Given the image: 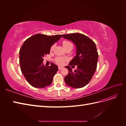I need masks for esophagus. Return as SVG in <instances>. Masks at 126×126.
<instances>
[{"instance_id":"1","label":"esophagus","mask_w":126,"mask_h":126,"mask_svg":"<svg viewBox=\"0 0 126 126\" xmlns=\"http://www.w3.org/2000/svg\"><path fill=\"white\" fill-rule=\"evenodd\" d=\"M63 67H60V66H59L58 67V70H61L62 69H63Z\"/></svg>"}]
</instances>
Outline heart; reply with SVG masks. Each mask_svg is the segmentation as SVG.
Listing matches in <instances>:
<instances>
[{"label":"heart","instance_id":"heart-1","mask_svg":"<svg viewBox=\"0 0 126 126\" xmlns=\"http://www.w3.org/2000/svg\"><path fill=\"white\" fill-rule=\"evenodd\" d=\"M63 45L64 48L68 46L73 47V45H72V44L70 41L68 40H63ZM54 48H55V45H52L51 47H50V51H52L54 50ZM67 60V59L66 58H63V57H57V58H56V59H55V62L56 63L59 64V65H63V63L65 62H66Z\"/></svg>","mask_w":126,"mask_h":126}]
</instances>
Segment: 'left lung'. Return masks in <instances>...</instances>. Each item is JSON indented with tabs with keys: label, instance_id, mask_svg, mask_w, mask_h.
Segmentation results:
<instances>
[{
	"label": "left lung",
	"instance_id": "8db88e82",
	"mask_svg": "<svg viewBox=\"0 0 126 126\" xmlns=\"http://www.w3.org/2000/svg\"><path fill=\"white\" fill-rule=\"evenodd\" d=\"M64 38L73 41L77 48L76 56L66 66L68 74L64 78L66 84L75 88H82L89 82L97 69L98 54L94 42L83 34L62 35ZM78 66L74 72L70 65Z\"/></svg>",
	"mask_w": 126,
	"mask_h": 126
}]
</instances>
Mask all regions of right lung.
<instances>
[{
    "instance_id": "obj_1",
    "label": "right lung",
    "mask_w": 126,
    "mask_h": 126,
    "mask_svg": "<svg viewBox=\"0 0 126 126\" xmlns=\"http://www.w3.org/2000/svg\"><path fill=\"white\" fill-rule=\"evenodd\" d=\"M62 35L47 36L38 33L27 39L19 50L20 69L29 84L37 88H43L51 85L58 66L51 63L44 66L43 57L50 54L51 46Z\"/></svg>"
}]
</instances>
